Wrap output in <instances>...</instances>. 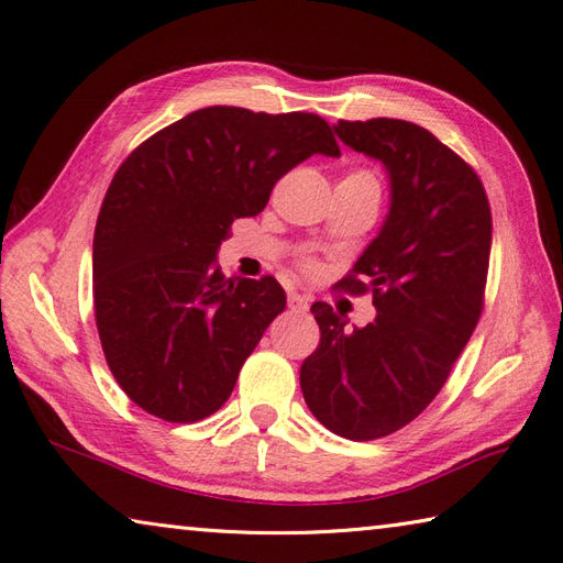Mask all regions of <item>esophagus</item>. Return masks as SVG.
Returning a JSON list of instances; mask_svg holds the SVG:
<instances>
[{
  "instance_id": "esophagus-1",
  "label": "esophagus",
  "mask_w": 563,
  "mask_h": 563,
  "mask_svg": "<svg viewBox=\"0 0 563 563\" xmlns=\"http://www.w3.org/2000/svg\"><path fill=\"white\" fill-rule=\"evenodd\" d=\"M288 308L291 310H296V312H308V308H310V300L305 298V296H300V294H288Z\"/></svg>"
}]
</instances>
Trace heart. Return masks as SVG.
Instances as JSON below:
<instances>
[{
	"label": "heart",
	"instance_id": "1",
	"mask_svg": "<svg viewBox=\"0 0 563 563\" xmlns=\"http://www.w3.org/2000/svg\"><path fill=\"white\" fill-rule=\"evenodd\" d=\"M350 178H360V180H373V183H378L376 180V176H373L371 172H354V174H350ZM300 267H302V272H308V275H314V272L319 269V265H317V261H312V258H302L300 261Z\"/></svg>",
	"mask_w": 563,
	"mask_h": 563
}]
</instances>
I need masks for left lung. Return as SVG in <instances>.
<instances>
[{"instance_id":"obj_1","label":"left lung","mask_w":563,"mask_h":563,"mask_svg":"<svg viewBox=\"0 0 563 563\" xmlns=\"http://www.w3.org/2000/svg\"><path fill=\"white\" fill-rule=\"evenodd\" d=\"M338 139L380 159L391 203L380 234L340 288L371 291L376 319L347 329L314 302L319 345L300 366V389L331 432L371 441L401 430L432 404L484 310L490 207L474 168L404 119L335 124Z\"/></svg>"}]
</instances>
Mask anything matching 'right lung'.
<instances>
[{"label": "right lung", "instance_id": "right-lung-1", "mask_svg": "<svg viewBox=\"0 0 563 563\" xmlns=\"http://www.w3.org/2000/svg\"><path fill=\"white\" fill-rule=\"evenodd\" d=\"M312 155L340 157L319 114L213 106L117 168L93 234L96 327L114 380L150 416L197 422L230 399L286 294L269 275L225 279L216 251Z\"/></svg>", "mask_w": 563, "mask_h": 563}]
</instances>
